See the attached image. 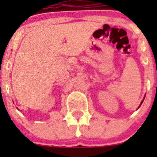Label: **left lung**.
Segmentation results:
<instances>
[{"mask_svg":"<svg viewBox=\"0 0 157 157\" xmlns=\"http://www.w3.org/2000/svg\"><path fill=\"white\" fill-rule=\"evenodd\" d=\"M142 102H143V101H141V104H142Z\"/></svg>","mask_w":157,"mask_h":157,"instance_id":"obj_1","label":"left lung"}]
</instances>
